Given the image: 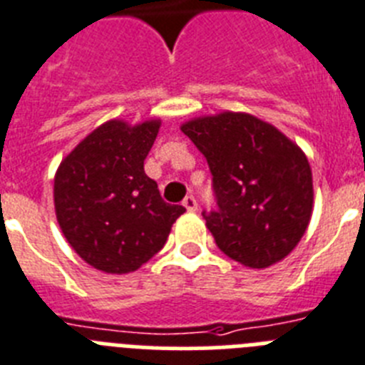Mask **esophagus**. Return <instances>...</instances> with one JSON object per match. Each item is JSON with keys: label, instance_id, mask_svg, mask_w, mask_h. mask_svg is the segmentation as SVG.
<instances>
[{"label": "esophagus", "instance_id": "esophagus-1", "mask_svg": "<svg viewBox=\"0 0 365 365\" xmlns=\"http://www.w3.org/2000/svg\"><path fill=\"white\" fill-rule=\"evenodd\" d=\"M183 207L187 209V211H196V209H198V204H196V200H195V196L192 195H189V196H185V200H183Z\"/></svg>", "mask_w": 365, "mask_h": 365}]
</instances>
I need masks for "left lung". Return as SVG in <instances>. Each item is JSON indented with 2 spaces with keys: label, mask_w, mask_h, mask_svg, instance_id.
Here are the masks:
<instances>
[{
  "label": "left lung",
  "mask_w": 365,
  "mask_h": 365,
  "mask_svg": "<svg viewBox=\"0 0 365 365\" xmlns=\"http://www.w3.org/2000/svg\"><path fill=\"white\" fill-rule=\"evenodd\" d=\"M207 160L217 211L202 213L218 248L248 268H268L305 235L312 170L294 141L250 113L222 112L182 125Z\"/></svg>",
  "instance_id": "8db88e82"
}]
</instances>
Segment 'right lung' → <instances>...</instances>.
I'll list each match as a JSON object with an SVG mask.
<instances>
[{
  "label": "right lung",
  "instance_id": "add662e5",
  "mask_svg": "<svg viewBox=\"0 0 365 365\" xmlns=\"http://www.w3.org/2000/svg\"><path fill=\"white\" fill-rule=\"evenodd\" d=\"M160 119H112L62 160L55 174L58 226L78 257L106 274L138 270L163 248L185 207L163 202L143 163Z\"/></svg>",
  "mask_w": 365,
  "mask_h": 365
}]
</instances>
